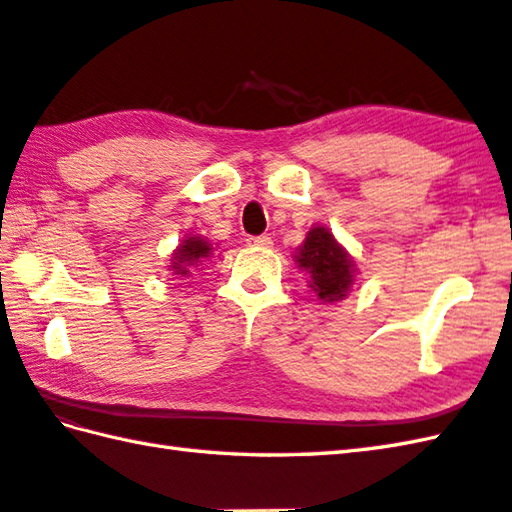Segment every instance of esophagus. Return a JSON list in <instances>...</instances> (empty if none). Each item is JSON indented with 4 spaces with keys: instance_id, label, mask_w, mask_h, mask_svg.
<instances>
[{
    "instance_id": "34e87169",
    "label": "esophagus",
    "mask_w": 512,
    "mask_h": 512,
    "mask_svg": "<svg viewBox=\"0 0 512 512\" xmlns=\"http://www.w3.org/2000/svg\"><path fill=\"white\" fill-rule=\"evenodd\" d=\"M250 246H262V248H270L273 246V239H270L268 235H259V237H250L248 239Z\"/></svg>"
}]
</instances>
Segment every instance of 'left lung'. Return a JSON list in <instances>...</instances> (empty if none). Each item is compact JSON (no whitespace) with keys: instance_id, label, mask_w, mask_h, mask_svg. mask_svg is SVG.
Masks as SVG:
<instances>
[{"instance_id":"left-lung-1","label":"left lung","mask_w":512,"mask_h":512,"mask_svg":"<svg viewBox=\"0 0 512 512\" xmlns=\"http://www.w3.org/2000/svg\"><path fill=\"white\" fill-rule=\"evenodd\" d=\"M292 259L310 277L308 288L323 303L341 301L350 295L358 268L354 257L339 244L328 226H312Z\"/></svg>"}]
</instances>
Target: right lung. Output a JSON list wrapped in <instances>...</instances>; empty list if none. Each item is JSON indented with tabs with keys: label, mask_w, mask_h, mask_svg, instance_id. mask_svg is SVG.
<instances>
[{
	"label": "right lung",
	"mask_w": 512,
	"mask_h": 512,
	"mask_svg": "<svg viewBox=\"0 0 512 512\" xmlns=\"http://www.w3.org/2000/svg\"><path fill=\"white\" fill-rule=\"evenodd\" d=\"M211 257H213V244L209 239L202 235H187L171 253L167 268L171 270V275L189 277L191 268L202 266V262H209Z\"/></svg>",
	"instance_id": "obj_1"
}]
</instances>
